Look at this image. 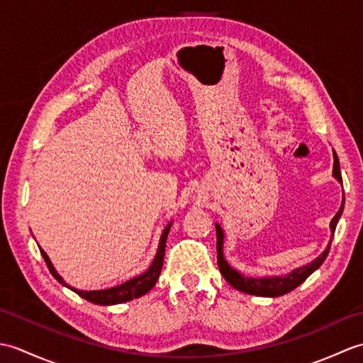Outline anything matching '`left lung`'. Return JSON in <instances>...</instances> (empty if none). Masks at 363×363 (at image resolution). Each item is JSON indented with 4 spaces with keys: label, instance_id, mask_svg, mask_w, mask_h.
<instances>
[{
    "label": "left lung",
    "instance_id": "8db88e82",
    "mask_svg": "<svg viewBox=\"0 0 363 363\" xmlns=\"http://www.w3.org/2000/svg\"><path fill=\"white\" fill-rule=\"evenodd\" d=\"M334 168H333V176L335 179L342 184V172H340V162H338L337 152L334 151ZM343 207H345V198L342 201L340 209L335 213V217L330 220V240L326 246V250L323 251L317 259H313L311 264L303 265L299 268L291 269L290 273L285 276H264V277H252V276H246L243 273L238 272L234 267H230L228 264V260L225 259V230L221 229L218 223H215V228H217V254H218V268L223 274V277L233 285L234 289L240 290L243 293H248V295H256V296H267V298H276V296H282L285 293L291 291L293 289H296L298 285L303 284L307 277H309L315 269H318L321 267L323 262L326 260L329 250H330V243H333V237L335 233L337 223L340 220L342 213H343Z\"/></svg>",
    "mask_w": 363,
    "mask_h": 363
}]
</instances>
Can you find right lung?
Returning a JSON list of instances; mask_svg holds the SVG:
<instances>
[{
  "instance_id": "obj_1",
  "label": "right lung",
  "mask_w": 363,
  "mask_h": 363,
  "mask_svg": "<svg viewBox=\"0 0 363 363\" xmlns=\"http://www.w3.org/2000/svg\"><path fill=\"white\" fill-rule=\"evenodd\" d=\"M173 221H169L168 225L165 226V229L162 230V235H160V240H159V246H157V251H156V256H154L151 265L148 267L146 272H143L142 274H138L133 279H129L126 282H123L120 285H115V287L111 289H104V290H78L72 287V285H68L64 277L60 276L56 268H54L52 262L50 260V257L46 256V252L40 248L42 256L46 262V265H48L51 274L54 276V279H56L59 284L65 285L70 290H73L74 293H78V295L84 299H87L89 303H94V304H99V306H112V304H121V303H126V301L130 299H135V298H140L143 295H146L154 285H156L160 272H162V265H164V257H165V246H167V237L169 233V228H172Z\"/></svg>"
}]
</instances>
